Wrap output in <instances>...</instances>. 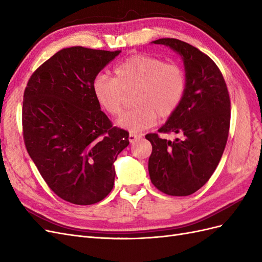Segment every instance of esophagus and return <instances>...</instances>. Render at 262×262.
Returning a JSON list of instances; mask_svg holds the SVG:
<instances>
[{
    "mask_svg": "<svg viewBox=\"0 0 262 262\" xmlns=\"http://www.w3.org/2000/svg\"><path fill=\"white\" fill-rule=\"evenodd\" d=\"M141 138H142L141 134H136V133H130L129 134V141L131 142V143H133V142L140 140Z\"/></svg>",
    "mask_w": 262,
    "mask_h": 262,
    "instance_id": "1",
    "label": "esophagus"
}]
</instances>
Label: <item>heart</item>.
Wrapping results in <instances>:
<instances>
[{"mask_svg":"<svg viewBox=\"0 0 262 262\" xmlns=\"http://www.w3.org/2000/svg\"><path fill=\"white\" fill-rule=\"evenodd\" d=\"M187 87L185 71L175 63H165L147 53H134L114 69V77L98 74L92 92L98 105L110 116H118L124 105L125 94L134 91L130 112L118 119L117 124L131 133L152 126L157 116H172L184 99Z\"/></svg>","mask_w":262,"mask_h":262,"instance_id":"obj_1","label":"heart"}]
</instances>
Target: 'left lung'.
I'll use <instances>...</instances> for the list:
<instances>
[{
	"mask_svg": "<svg viewBox=\"0 0 262 262\" xmlns=\"http://www.w3.org/2000/svg\"><path fill=\"white\" fill-rule=\"evenodd\" d=\"M180 54L185 64L187 87L176 113L158 129L173 132L172 142L148 133L152 144L148 172L160 191L176 196L194 193L216 169L228 138L231 100L220 69L207 54L175 38L153 41Z\"/></svg>",
	"mask_w": 262,
	"mask_h": 262,
	"instance_id": "left-lung-1",
	"label": "left lung"
}]
</instances>
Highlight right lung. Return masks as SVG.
Segmentation results:
<instances>
[{
    "instance_id": "right-lung-1",
    "label": "right lung",
    "mask_w": 262,
    "mask_h": 262,
    "mask_svg": "<svg viewBox=\"0 0 262 262\" xmlns=\"http://www.w3.org/2000/svg\"><path fill=\"white\" fill-rule=\"evenodd\" d=\"M120 52L62 49L35 71L24 92L27 152L52 191L73 204L105 199L114 163L129 145V132L113 126L92 92L94 77Z\"/></svg>"
}]
</instances>
